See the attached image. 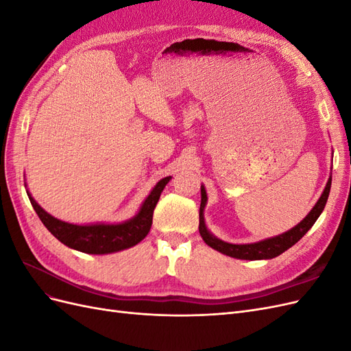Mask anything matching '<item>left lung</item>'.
Returning a JSON list of instances; mask_svg holds the SVG:
<instances>
[{"instance_id": "left-lung-1", "label": "left lung", "mask_w": 351, "mask_h": 351, "mask_svg": "<svg viewBox=\"0 0 351 351\" xmlns=\"http://www.w3.org/2000/svg\"><path fill=\"white\" fill-rule=\"evenodd\" d=\"M331 180H332V177H329L322 196L319 197V200L316 202V205L309 212V215H307L300 222V224H297L294 228L284 232V234H281V236L263 240V241H259V243H253V244H231V243H226L222 240H218L210 234V232L206 230L205 221H204V208L206 205V192H205V187H202L200 189L202 202H200V209H199V232H200V236H202V239H204V241L208 244V246H210L212 249L224 253V254H227V256H231V258L246 259V261L272 259L275 256H278V254H281L282 252H285L287 249H290L291 246H294V244L299 241L306 234V232L312 228V226L315 224L316 219L319 218L321 212L324 210V208L326 205L329 190H331Z\"/></svg>"}]
</instances>
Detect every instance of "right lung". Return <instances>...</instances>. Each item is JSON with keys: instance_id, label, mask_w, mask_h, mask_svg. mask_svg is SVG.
<instances>
[{"instance_id": "obj_1", "label": "right lung", "mask_w": 351, "mask_h": 351, "mask_svg": "<svg viewBox=\"0 0 351 351\" xmlns=\"http://www.w3.org/2000/svg\"><path fill=\"white\" fill-rule=\"evenodd\" d=\"M171 177H165L161 182L154 187L151 195L146 197L143 205L133 219L123 222V224H97V226H74L69 222L60 221L54 217H51L48 212L42 209L35 199L29 196L32 206L38 214L39 219L42 221L48 231L52 236L57 237L61 243L66 246L76 249L83 253L90 254H104V253H112L123 249H129L134 244L142 241L152 226V217L154 209L158 204L159 196L167 183Z\"/></svg>"}]
</instances>
